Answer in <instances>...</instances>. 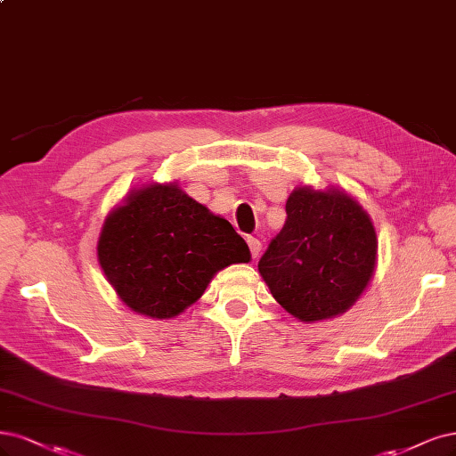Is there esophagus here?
<instances>
[{
  "mask_svg": "<svg viewBox=\"0 0 456 456\" xmlns=\"http://www.w3.org/2000/svg\"><path fill=\"white\" fill-rule=\"evenodd\" d=\"M247 245H248V248H250V255H253V258H256V256L260 255V250H262L260 240H256V238H247Z\"/></svg>",
  "mask_w": 456,
  "mask_h": 456,
  "instance_id": "1",
  "label": "esophagus"
}]
</instances>
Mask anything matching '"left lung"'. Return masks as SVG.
<instances>
[{
	"label": "left lung",
	"mask_w": 456,
	"mask_h": 456,
	"mask_svg": "<svg viewBox=\"0 0 456 456\" xmlns=\"http://www.w3.org/2000/svg\"><path fill=\"white\" fill-rule=\"evenodd\" d=\"M378 235L360 203L339 188L297 186L287 221L258 262L275 300L302 322L347 311L368 287Z\"/></svg>",
	"instance_id": "8db88e82"
}]
</instances>
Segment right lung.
Returning <instances> with one entry per match:
<instances>
[{
    "mask_svg": "<svg viewBox=\"0 0 456 456\" xmlns=\"http://www.w3.org/2000/svg\"><path fill=\"white\" fill-rule=\"evenodd\" d=\"M98 260L120 300L151 319H174L206 292L216 272L250 260L226 218L175 183L132 191L105 218Z\"/></svg>",
    "mask_w": 456,
    "mask_h": 456,
    "instance_id": "add662e5",
    "label": "right lung"
}]
</instances>
